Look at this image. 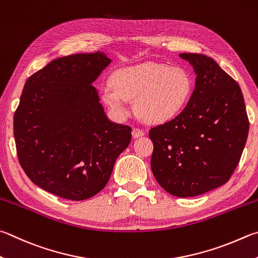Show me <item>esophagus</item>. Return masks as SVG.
<instances>
[{"label":"esophagus","mask_w":258,"mask_h":258,"mask_svg":"<svg viewBox=\"0 0 258 258\" xmlns=\"http://www.w3.org/2000/svg\"><path fill=\"white\" fill-rule=\"evenodd\" d=\"M144 134H145V133H144L143 130L133 128V131H132V137H133V139H138V138H140V137H143Z\"/></svg>","instance_id":"1"}]
</instances>
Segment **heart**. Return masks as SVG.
<instances>
[{
	"label": "heart",
	"instance_id": "heart-1",
	"mask_svg": "<svg viewBox=\"0 0 258 258\" xmlns=\"http://www.w3.org/2000/svg\"><path fill=\"white\" fill-rule=\"evenodd\" d=\"M193 79L185 69L144 63L124 68L113 74L101 99L116 119L130 115L127 101L135 114L148 124H165L179 116L193 95Z\"/></svg>",
	"mask_w": 258,
	"mask_h": 258
}]
</instances>
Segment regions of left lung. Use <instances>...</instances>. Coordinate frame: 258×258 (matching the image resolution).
Here are the masks:
<instances>
[{"mask_svg":"<svg viewBox=\"0 0 258 258\" xmlns=\"http://www.w3.org/2000/svg\"><path fill=\"white\" fill-rule=\"evenodd\" d=\"M195 89L182 113L149 132L151 169L163 189L191 198L222 186L239 163L249 121L241 89L207 55L182 53Z\"/></svg>","mask_w":258,"mask_h":258,"instance_id":"1","label":"left lung"}]
</instances>
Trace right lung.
<instances>
[{
    "instance_id": "right-lung-1",
    "label": "right lung",
    "mask_w": 258,
    "mask_h": 258,
    "mask_svg": "<svg viewBox=\"0 0 258 258\" xmlns=\"http://www.w3.org/2000/svg\"><path fill=\"white\" fill-rule=\"evenodd\" d=\"M111 63L104 51L51 60L28 79L13 118L29 179L71 201L95 196L128 147L131 127L108 119L92 83Z\"/></svg>"
}]
</instances>
